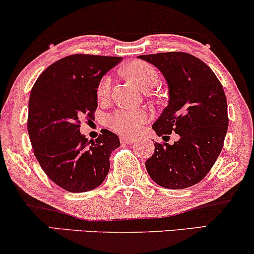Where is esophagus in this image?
I'll return each mask as SVG.
<instances>
[{"label": "esophagus", "mask_w": 254, "mask_h": 254, "mask_svg": "<svg viewBox=\"0 0 254 254\" xmlns=\"http://www.w3.org/2000/svg\"><path fill=\"white\" fill-rule=\"evenodd\" d=\"M135 141H136V138H133V137L121 136V142L123 144H132Z\"/></svg>", "instance_id": "obj_1"}]
</instances>
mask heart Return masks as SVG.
Segmentation results:
<instances>
[{
    "mask_svg": "<svg viewBox=\"0 0 254 254\" xmlns=\"http://www.w3.org/2000/svg\"><path fill=\"white\" fill-rule=\"evenodd\" d=\"M124 75L131 78L138 84L143 90H149L156 86L159 82V72L150 64L135 61L127 64L123 69ZM112 81L109 75L104 76L98 84L97 95L100 101H105L110 98ZM149 119V113L141 109H125L117 110L107 117V125L112 130L117 131L123 135H132L142 127V125L147 123Z\"/></svg>",
    "mask_w": 254,
    "mask_h": 254,
    "instance_id": "1",
    "label": "heart"
}]
</instances>
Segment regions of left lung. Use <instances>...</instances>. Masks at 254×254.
Returning a JSON list of instances; mask_svg holds the SVG:
<instances>
[{"mask_svg": "<svg viewBox=\"0 0 254 254\" xmlns=\"http://www.w3.org/2000/svg\"><path fill=\"white\" fill-rule=\"evenodd\" d=\"M164 74L170 89L167 107L153 124L157 136L176 132L179 141L157 143L145 161L151 179L172 190L198 184L222 150L228 129L227 99L214 71L186 52L142 55Z\"/></svg>", "mask_w": 254, "mask_h": 254, "instance_id": "obj_1", "label": "left lung"}]
</instances>
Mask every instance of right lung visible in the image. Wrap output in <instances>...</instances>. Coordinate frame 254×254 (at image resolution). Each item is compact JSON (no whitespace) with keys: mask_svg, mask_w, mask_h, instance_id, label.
I'll list each match as a JSON object with an SVG mask.
<instances>
[{"mask_svg":"<svg viewBox=\"0 0 254 254\" xmlns=\"http://www.w3.org/2000/svg\"><path fill=\"white\" fill-rule=\"evenodd\" d=\"M122 57L70 55L52 63L37 78L28 101L27 130L40 167L69 192L98 188L110 171L118 136L103 129L95 141L80 132V119L93 118L101 77Z\"/></svg>","mask_w":254,"mask_h":254,"instance_id":"add662e5","label":"right lung"}]
</instances>
